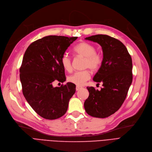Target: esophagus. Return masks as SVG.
Here are the masks:
<instances>
[{
  "label": "esophagus",
  "instance_id": "1",
  "mask_svg": "<svg viewBox=\"0 0 152 152\" xmlns=\"http://www.w3.org/2000/svg\"><path fill=\"white\" fill-rule=\"evenodd\" d=\"M82 88V87H80V86H76V90L77 91H78V90H79L80 89H81Z\"/></svg>",
  "mask_w": 152,
  "mask_h": 152
}]
</instances>
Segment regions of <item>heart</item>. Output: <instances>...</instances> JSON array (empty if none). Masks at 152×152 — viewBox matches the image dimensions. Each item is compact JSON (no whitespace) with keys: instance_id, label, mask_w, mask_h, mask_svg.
<instances>
[{"instance_id":"1","label":"heart","mask_w":152,"mask_h":152,"mask_svg":"<svg viewBox=\"0 0 152 152\" xmlns=\"http://www.w3.org/2000/svg\"><path fill=\"white\" fill-rule=\"evenodd\" d=\"M74 51L77 55L84 57L83 67L89 68L91 70L96 71L102 65V58L100 54L97 53L94 45L87 42H81L74 48ZM61 64L64 69L67 71L72 70V61L68 53H64L61 57ZM90 77V74L87 70L78 71L68 77L69 82L82 86Z\"/></svg>"}]
</instances>
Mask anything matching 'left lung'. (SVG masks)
I'll use <instances>...</instances> for the list:
<instances>
[{
  "instance_id": "obj_1",
  "label": "left lung",
  "mask_w": 152,
  "mask_h": 152,
  "mask_svg": "<svg viewBox=\"0 0 152 152\" xmlns=\"http://www.w3.org/2000/svg\"><path fill=\"white\" fill-rule=\"evenodd\" d=\"M86 39L102 47V63L93 80L104 87H87L89 96L84 108L90 116L106 118L116 112L126 99L133 79L132 57L122 42L110 36L100 34Z\"/></svg>"
}]
</instances>
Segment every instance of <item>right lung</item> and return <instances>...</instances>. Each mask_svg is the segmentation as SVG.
Wrapping results in <instances>:
<instances>
[{"label":"right lung","mask_w":152,"mask_h":152,"mask_svg":"<svg viewBox=\"0 0 152 152\" xmlns=\"http://www.w3.org/2000/svg\"><path fill=\"white\" fill-rule=\"evenodd\" d=\"M77 37L49 35L30 44L24 53L20 68L23 95L34 110L42 118L57 119L67 110L75 92V84L68 82L58 87L54 81H65L61 57Z\"/></svg>","instance_id":"1"}]
</instances>
